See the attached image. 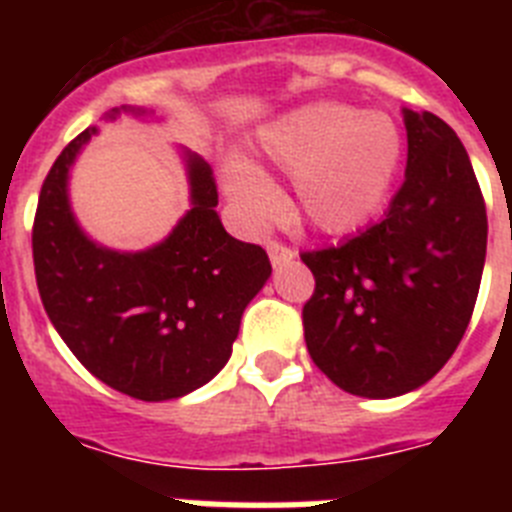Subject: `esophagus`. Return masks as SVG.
I'll return each mask as SVG.
<instances>
[{
	"label": "esophagus",
	"instance_id": "esophagus-1",
	"mask_svg": "<svg viewBox=\"0 0 512 512\" xmlns=\"http://www.w3.org/2000/svg\"><path fill=\"white\" fill-rule=\"evenodd\" d=\"M266 251H269V259H271V264H274V266H284V264H289V261L295 259V251H292L289 246H284V243H279V241H271L269 246H266Z\"/></svg>",
	"mask_w": 512,
	"mask_h": 512
}]
</instances>
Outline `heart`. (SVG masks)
Instances as JSON below:
<instances>
[{
	"label": "heart",
	"mask_w": 512,
	"mask_h": 512,
	"mask_svg": "<svg viewBox=\"0 0 512 512\" xmlns=\"http://www.w3.org/2000/svg\"><path fill=\"white\" fill-rule=\"evenodd\" d=\"M261 156L292 176L295 210L310 228L343 235L382 210L402 161V138L392 117L343 102H312L271 122L259 135ZM238 210L269 220L279 210L274 184L246 158L223 171Z\"/></svg>",
	"instance_id": "b5f03b06"
}]
</instances>
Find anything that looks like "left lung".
<instances>
[{
    "instance_id": "8db88e82",
    "label": "left lung",
    "mask_w": 512,
    "mask_h": 512,
    "mask_svg": "<svg viewBox=\"0 0 512 512\" xmlns=\"http://www.w3.org/2000/svg\"><path fill=\"white\" fill-rule=\"evenodd\" d=\"M405 182L387 215L341 246L305 251L315 292L305 343L341 390L405 395L441 372L477 302L487 212L467 148L433 112L402 110Z\"/></svg>"
}]
</instances>
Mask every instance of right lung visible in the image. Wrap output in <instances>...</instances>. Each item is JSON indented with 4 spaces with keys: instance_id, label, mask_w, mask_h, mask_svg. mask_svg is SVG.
<instances>
[{
    "instance_id": "right-lung-1",
    "label": "right lung",
    "mask_w": 512,
    "mask_h": 512,
    "mask_svg": "<svg viewBox=\"0 0 512 512\" xmlns=\"http://www.w3.org/2000/svg\"><path fill=\"white\" fill-rule=\"evenodd\" d=\"M97 133L92 125L76 135L40 189L33 225L40 300L99 382L135 400H176L228 364L243 310L271 277L269 256L225 233L210 164L189 151L192 207L164 241L135 253L94 243L71 210L69 171Z\"/></svg>"
}]
</instances>
